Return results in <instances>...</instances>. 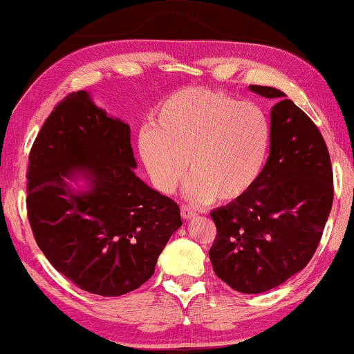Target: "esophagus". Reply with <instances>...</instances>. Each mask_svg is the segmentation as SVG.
Returning <instances> with one entry per match:
<instances>
[{"instance_id": "34e87169", "label": "esophagus", "mask_w": 354, "mask_h": 354, "mask_svg": "<svg viewBox=\"0 0 354 354\" xmlns=\"http://www.w3.org/2000/svg\"><path fill=\"white\" fill-rule=\"evenodd\" d=\"M195 212H193L190 207H187V205H181V216L184 218V219H192L193 216H195Z\"/></svg>"}]
</instances>
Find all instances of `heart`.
<instances>
[{
    "instance_id": "1",
    "label": "heart",
    "mask_w": 354,
    "mask_h": 354,
    "mask_svg": "<svg viewBox=\"0 0 354 354\" xmlns=\"http://www.w3.org/2000/svg\"><path fill=\"white\" fill-rule=\"evenodd\" d=\"M272 124L254 102L207 88H185L165 100L138 141L156 189L170 195L187 175V196L232 203L247 195L264 173Z\"/></svg>"
}]
</instances>
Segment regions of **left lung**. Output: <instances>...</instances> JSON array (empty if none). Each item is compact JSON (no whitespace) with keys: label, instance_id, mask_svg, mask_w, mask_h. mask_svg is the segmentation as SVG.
<instances>
[{"label":"left lung","instance_id":"left-lung-1","mask_svg":"<svg viewBox=\"0 0 354 354\" xmlns=\"http://www.w3.org/2000/svg\"><path fill=\"white\" fill-rule=\"evenodd\" d=\"M248 88L279 101L270 112V156L247 195L210 213L218 233L209 254L219 279L256 295L281 286L313 258L335 192L328 149L316 124L281 90Z\"/></svg>","mask_w":354,"mask_h":354}]
</instances>
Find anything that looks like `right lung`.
Returning <instances> with one entry per match:
<instances>
[{
  "label": "right lung",
  "mask_w": 354,
  "mask_h": 354,
  "mask_svg": "<svg viewBox=\"0 0 354 354\" xmlns=\"http://www.w3.org/2000/svg\"><path fill=\"white\" fill-rule=\"evenodd\" d=\"M130 127L84 90L66 96L35 140L27 216L48 262L84 292L121 296L155 273L183 225L175 201L135 175ZM86 181V191L68 184Z\"/></svg>",
  "instance_id": "right-lung-1"
}]
</instances>
